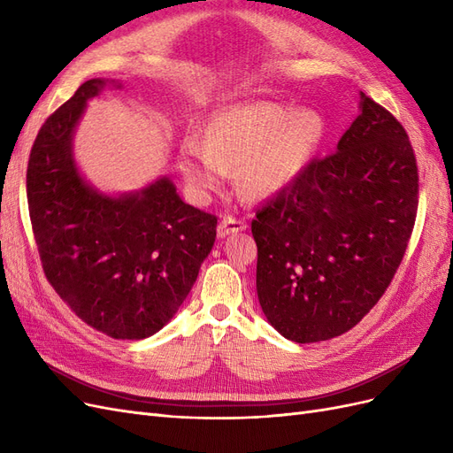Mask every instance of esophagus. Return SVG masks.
<instances>
[{"mask_svg": "<svg viewBox=\"0 0 453 453\" xmlns=\"http://www.w3.org/2000/svg\"><path fill=\"white\" fill-rule=\"evenodd\" d=\"M245 228V223L242 221V219H236L232 215H225L223 221L219 223L217 226V234L225 238V236H230V234H236V232H242Z\"/></svg>", "mask_w": 453, "mask_h": 453, "instance_id": "esophagus-1", "label": "esophagus"}]
</instances>
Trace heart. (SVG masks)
Returning <instances> with one entry per match:
<instances>
[{
	"label": "heart",
	"mask_w": 453,
	"mask_h": 453,
	"mask_svg": "<svg viewBox=\"0 0 453 453\" xmlns=\"http://www.w3.org/2000/svg\"><path fill=\"white\" fill-rule=\"evenodd\" d=\"M325 138V119L313 109L276 102H248L215 111L203 142L188 138L180 168L198 196L221 187L228 172L253 198H270L289 187Z\"/></svg>",
	"instance_id": "1"
}]
</instances>
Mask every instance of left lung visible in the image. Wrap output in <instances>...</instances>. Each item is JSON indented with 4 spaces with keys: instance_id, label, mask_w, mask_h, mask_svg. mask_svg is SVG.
<instances>
[{
    "instance_id": "obj_1",
    "label": "left lung",
    "mask_w": 453,
    "mask_h": 453,
    "mask_svg": "<svg viewBox=\"0 0 453 453\" xmlns=\"http://www.w3.org/2000/svg\"><path fill=\"white\" fill-rule=\"evenodd\" d=\"M418 164L404 127L361 92L333 155L311 158L257 210V295L287 340L348 333L395 278L418 213Z\"/></svg>"
}]
</instances>
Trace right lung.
<instances>
[{"mask_svg": "<svg viewBox=\"0 0 453 453\" xmlns=\"http://www.w3.org/2000/svg\"><path fill=\"white\" fill-rule=\"evenodd\" d=\"M90 79L54 111L34 142L26 193L41 265L81 319L117 340L158 333L193 289L213 248L217 217L185 203L168 177L142 193L105 196L83 181L72 138Z\"/></svg>", "mask_w": 453, "mask_h": 453, "instance_id": "obj_1", "label": "right lung"}]
</instances>
